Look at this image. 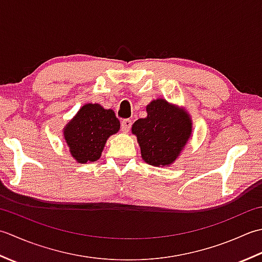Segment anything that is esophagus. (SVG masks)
Instances as JSON below:
<instances>
[{
    "label": "esophagus",
    "instance_id": "esophagus-1",
    "mask_svg": "<svg viewBox=\"0 0 262 262\" xmlns=\"http://www.w3.org/2000/svg\"><path fill=\"white\" fill-rule=\"evenodd\" d=\"M131 125H132V121L130 120V119H126V120H123L121 122V130L123 131L124 133H126V132H129V130H130V127H131Z\"/></svg>",
    "mask_w": 262,
    "mask_h": 262
}]
</instances>
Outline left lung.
<instances>
[{
  "label": "left lung",
  "mask_w": 262,
  "mask_h": 262,
  "mask_svg": "<svg viewBox=\"0 0 262 262\" xmlns=\"http://www.w3.org/2000/svg\"><path fill=\"white\" fill-rule=\"evenodd\" d=\"M147 116L137 120L132 133L141 157L155 167L170 166L182 154L192 136L191 115L184 107L157 98L146 106Z\"/></svg>",
  "instance_id": "8db88e82"
}]
</instances>
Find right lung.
<instances>
[{
  "label": "right lung",
  "instance_id": "obj_1",
  "mask_svg": "<svg viewBox=\"0 0 262 262\" xmlns=\"http://www.w3.org/2000/svg\"><path fill=\"white\" fill-rule=\"evenodd\" d=\"M114 111L87 103L63 127V136L71 156L80 164L100 158L107 139L120 130Z\"/></svg>",
  "mask_w": 262,
  "mask_h": 262
}]
</instances>
